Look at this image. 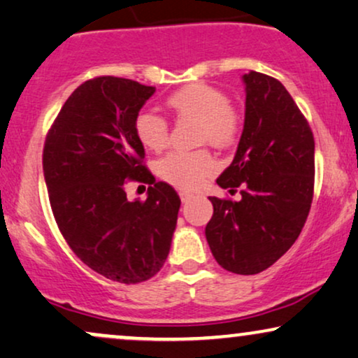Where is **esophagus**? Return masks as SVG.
<instances>
[{"mask_svg": "<svg viewBox=\"0 0 358 358\" xmlns=\"http://www.w3.org/2000/svg\"><path fill=\"white\" fill-rule=\"evenodd\" d=\"M179 196H180V201H182V202H189L192 199V194L187 192V191H180Z\"/></svg>", "mask_w": 358, "mask_h": 358, "instance_id": "1", "label": "esophagus"}]
</instances>
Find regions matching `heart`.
I'll use <instances>...</instances> for the list:
<instances>
[{
	"label": "heart",
	"mask_w": 358,
	"mask_h": 358,
	"mask_svg": "<svg viewBox=\"0 0 358 358\" xmlns=\"http://www.w3.org/2000/svg\"><path fill=\"white\" fill-rule=\"evenodd\" d=\"M167 109L179 117H196L199 121L197 136L201 143L229 148L239 139L242 114L229 103L226 91L207 83H191L172 91L164 99ZM134 134L149 151H161L169 139V124L152 111H139L134 117ZM215 169V161L207 149L172 151L157 162V174L162 179L186 191L197 189Z\"/></svg>",
	"instance_id": "heart-1"
}]
</instances>
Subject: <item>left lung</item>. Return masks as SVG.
I'll list each match as a JSON object with an SVG mask.
<instances>
[{"label":"left lung","mask_w":358,"mask_h":358,"mask_svg":"<svg viewBox=\"0 0 358 358\" xmlns=\"http://www.w3.org/2000/svg\"><path fill=\"white\" fill-rule=\"evenodd\" d=\"M245 122L232 164L217 178L241 199L209 197L206 239L219 266L254 275L292 247L314 199V134L280 81L244 74Z\"/></svg>","instance_id":"8db88e82"}]
</instances>
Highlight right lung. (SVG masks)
Here are the masks:
<instances>
[{"instance_id": "right-lung-1", "label": "right lung", "mask_w": 358, "mask_h": 358, "mask_svg": "<svg viewBox=\"0 0 358 358\" xmlns=\"http://www.w3.org/2000/svg\"><path fill=\"white\" fill-rule=\"evenodd\" d=\"M152 86L116 76L83 83L46 134L43 171L57 227L87 267L121 284L151 279L164 266L180 199L144 164L134 117ZM149 183L131 203L127 182Z\"/></svg>"}]
</instances>
